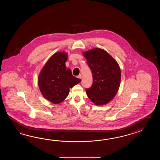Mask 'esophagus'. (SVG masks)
Listing matches in <instances>:
<instances>
[{
	"instance_id": "34e87169",
	"label": "esophagus",
	"mask_w": 160,
	"mask_h": 160,
	"mask_svg": "<svg viewBox=\"0 0 160 160\" xmlns=\"http://www.w3.org/2000/svg\"><path fill=\"white\" fill-rule=\"evenodd\" d=\"M79 79H81L82 78V75L81 74H79V75L77 77Z\"/></svg>"
}]
</instances>
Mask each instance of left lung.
Here are the masks:
<instances>
[{"label":"left lung","instance_id":"1","mask_svg":"<svg viewBox=\"0 0 160 160\" xmlns=\"http://www.w3.org/2000/svg\"><path fill=\"white\" fill-rule=\"evenodd\" d=\"M92 71V83L86 92L97 105L112 101L118 90L121 70L118 63L106 51L95 48L83 53Z\"/></svg>","mask_w":160,"mask_h":160}]
</instances>
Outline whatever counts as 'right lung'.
<instances>
[{"label": "right lung", "mask_w": 160, "mask_h": 160, "mask_svg": "<svg viewBox=\"0 0 160 160\" xmlns=\"http://www.w3.org/2000/svg\"><path fill=\"white\" fill-rule=\"evenodd\" d=\"M68 59L66 52H58L48 59L38 77V85L44 98L55 104L59 103L69 94L70 88L81 81L72 75L65 63Z\"/></svg>", "instance_id": "right-lung-1"}]
</instances>
